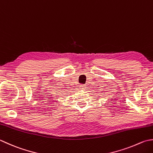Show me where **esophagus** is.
Segmentation results:
<instances>
[{
  "label": "esophagus",
  "mask_w": 153,
  "mask_h": 153,
  "mask_svg": "<svg viewBox=\"0 0 153 153\" xmlns=\"http://www.w3.org/2000/svg\"><path fill=\"white\" fill-rule=\"evenodd\" d=\"M80 87H81V88L84 89V88H85V85H81Z\"/></svg>",
  "instance_id": "esophagus-1"
}]
</instances>
